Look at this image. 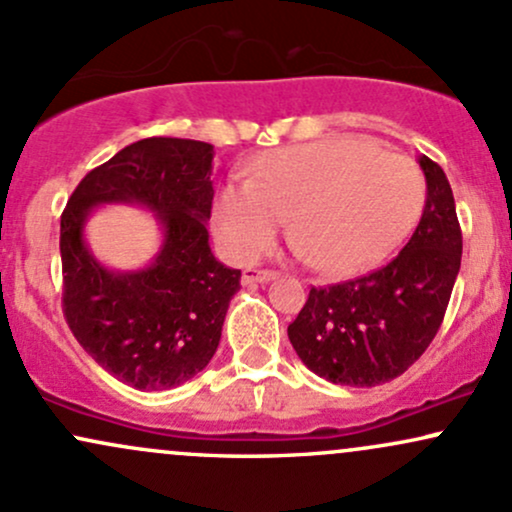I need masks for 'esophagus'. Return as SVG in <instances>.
Instances as JSON below:
<instances>
[{"mask_svg":"<svg viewBox=\"0 0 512 512\" xmlns=\"http://www.w3.org/2000/svg\"><path fill=\"white\" fill-rule=\"evenodd\" d=\"M274 272H267V269H243V286L252 284H267V281L274 279Z\"/></svg>","mask_w":512,"mask_h":512,"instance_id":"1","label":"esophagus"}]
</instances>
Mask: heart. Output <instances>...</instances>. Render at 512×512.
I'll return each instance as SVG.
<instances>
[{
    "label": "heart",
    "instance_id": "1",
    "mask_svg": "<svg viewBox=\"0 0 512 512\" xmlns=\"http://www.w3.org/2000/svg\"><path fill=\"white\" fill-rule=\"evenodd\" d=\"M424 199L414 161L332 137L257 156L248 182L221 187L211 216L223 250L240 262L262 255L293 216V240L317 272L354 276L409 238Z\"/></svg>",
    "mask_w": 512,
    "mask_h": 512
}]
</instances>
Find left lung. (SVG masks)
Instances as JSON below:
<instances>
[{
    "label": "left lung",
    "instance_id": "1",
    "mask_svg": "<svg viewBox=\"0 0 512 512\" xmlns=\"http://www.w3.org/2000/svg\"><path fill=\"white\" fill-rule=\"evenodd\" d=\"M426 204L402 252L378 272L310 289L289 325L301 361L334 385L395 380L436 337L462 260L455 197L443 168L419 156Z\"/></svg>",
    "mask_w": 512,
    "mask_h": 512
}]
</instances>
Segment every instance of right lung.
Returning <instances> with one entry per match:
<instances>
[{
  "instance_id": "1",
  "label": "right lung",
  "mask_w": 512,
  "mask_h": 512,
  "mask_svg": "<svg viewBox=\"0 0 512 512\" xmlns=\"http://www.w3.org/2000/svg\"><path fill=\"white\" fill-rule=\"evenodd\" d=\"M214 146L151 137L93 168L60 223L62 305L86 354L134 390H170L207 368L221 342L228 303L240 289L209 248ZM103 203L151 210L162 248L142 270H110L85 243V223Z\"/></svg>"
}]
</instances>
